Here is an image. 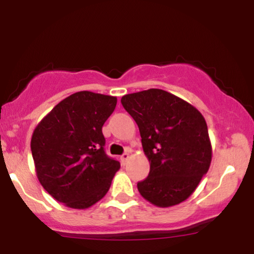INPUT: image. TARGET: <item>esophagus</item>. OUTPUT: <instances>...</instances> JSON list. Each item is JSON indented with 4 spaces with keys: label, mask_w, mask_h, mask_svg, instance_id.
<instances>
[{
    "label": "esophagus",
    "mask_w": 254,
    "mask_h": 254,
    "mask_svg": "<svg viewBox=\"0 0 254 254\" xmlns=\"http://www.w3.org/2000/svg\"><path fill=\"white\" fill-rule=\"evenodd\" d=\"M129 159H130V154H129V153H124L123 155L121 156V161H122V164H123V165H127V162L129 161Z\"/></svg>",
    "instance_id": "esophagus-1"
}]
</instances>
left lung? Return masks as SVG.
I'll return each mask as SVG.
<instances>
[{
	"instance_id": "left-lung-1",
	"label": "left lung",
	"mask_w": 254,
	"mask_h": 254,
	"mask_svg": "<svg viewBox=\"0 0 254 254\" xmlns=\"http://www.w3.org/2000/svg\"><path fill=\"white\" fill-rule=\"evenodd\" d=\"M122 105L138 125L150 164L148 177L137 184L141 196L160 208L188 199L211 164V143L202 113L157 88L124 95Z\"/></svg>"
}]
</instances>
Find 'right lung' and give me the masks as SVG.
<instances>
[{
  "mask_svg": "<svg viewBox=\"0 0 254 254\" xmlns=\"http://www.w3.org/2000/svg\"><path fill=\"white\" fill-rule=\"evenodd\" d=\"M117 98L82 90L63 99L33 131L32 156L38 180L68 208L87 209L109 191L117 160L104 150L103 125Z\"/></svg>",
  "mask_w": 254,
  "mask_h": 254,
  "instance_id": "1",
  "label": "right lung"
}]
</instances>
